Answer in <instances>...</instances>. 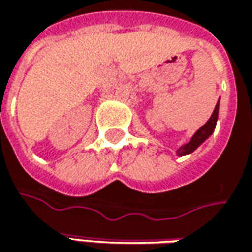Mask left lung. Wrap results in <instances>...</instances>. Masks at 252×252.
I'll use <instances>...</instances> for the list:
<instances>
[{"instance_id":"8db88e82","label":"left lung","mask_w":252,"mask_h":252,"mask_svg":"<svg viewBox=\"0 0 252 252\" xmlns=\"http://www.w3.org/2000/svg\"><path fill=\"white\" fill-rule=\"evenodd\" d=\"M218 114H219V101L216 103V107L213 110L211 118L206 121V124H204V126L196 131L195 134L192 135V138H191L189 142L186 143V145H183L181 148H178V156H184V155L192 153L201 143L204 142V141H206V139L212 135V132L215 131V126H216V121H218Z\"/></svg>"}]
</instances>
